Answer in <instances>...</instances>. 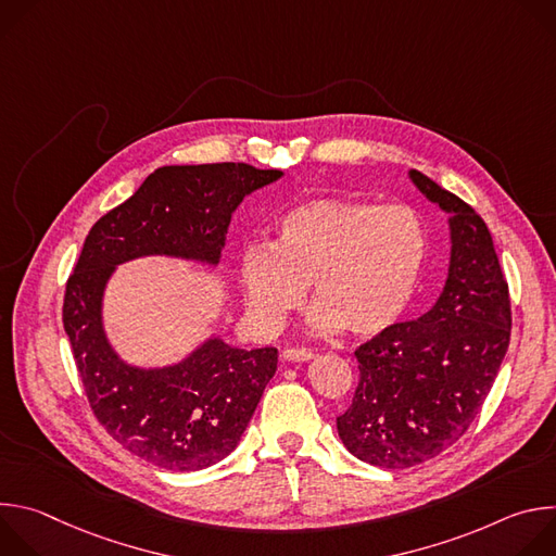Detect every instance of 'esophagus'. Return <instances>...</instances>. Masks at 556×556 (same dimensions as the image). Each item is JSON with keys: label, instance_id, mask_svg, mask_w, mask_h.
<instances>
[{"label": "esophagus", "instance_id": "obj_1", "mask_svg": "<svg viewBox=\"0 0 556 556\" xmlns=\"http://www.w3.org/2000/svg\"><path fill=\"white\" fill-rule=\"evenodd\" d=\"M314 354L305 348H288L281 352V358L283 361H290V363H303V361H309Z\"/></svg>", "mask_w": 556, "mask_h": 556}]
</instances>
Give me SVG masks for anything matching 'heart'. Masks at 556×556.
I'll use <instances>...</instances> for the list:
<instances>
[{"label":"heart","instance_id":"obj_1","mask_svg":"<svg viewBox=\"0 0 556 556\" xmlns=\"http://www.w3.org/2000/svg\"><path fill=\"white\" fill-rule=\"evenodd\" d=\"M429 237L416 211L341 198L307 200L283 213L273 247L242 255L251 319L275 330L312 283L316 330L374 337L407 309L425 268Z\"/></svg>","mask_w":556,"mask_h":556}]
</instances>
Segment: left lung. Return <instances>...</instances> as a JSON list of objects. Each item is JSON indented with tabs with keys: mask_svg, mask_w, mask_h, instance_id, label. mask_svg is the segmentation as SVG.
<instances>
[{
	"mask_svg": "<svg viewBox=\"0 0 556 556\" xmlns=\"http://www.w3.org/2000/svg\"><path fill=\"white\" fill-rule=\"evenodd\" d=\"M409 178L448 213L451 262L435 305L363 343L358 387L337 429L352 455L409 468L455 444L497 378L510 343V296L493 237L464 200L412 169Z\"/></svg>",
	"mask_w": 556,
	"mask_h": 556,
	"instance_id": "obj_1",
	"label": "left lung"
}]
</instances>
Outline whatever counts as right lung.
<instances>
[{"mask_svg": "<svg viewBox=\"0 0 556 556\" xmlns=\"http://www.w3.org/2000/svg\"><path fill=\"white\" fill-rule=\"evenodd\" d=\"M281 176L244 163L161 167L86 237L65 283L63 328L97 420L153 466L200 470L224 459L277 371V350L213 337L169 367L127 365L103 330L105 286L118 264L147 255L217 266L232 211Z\"/></svg>", "mask_w": 556, "mask_h": 556, "instance_id": "obj_1", "label": "right lung"}]
</instances>
